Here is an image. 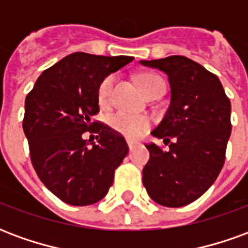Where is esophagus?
<instances>
[{
  "mask_svg": "<svg viewBox=\"0 0 248 248\" xmlns=\"http://www.w3.org/2000/svg\"><path fill=\"white\" fill-rule=\"evenodd\" d=\"M127 145H129L130 151H133V150H134L135 146L138 145V143H137V142H134V140H127Z\"/></svg>",
  "mask_w": 248,
  "mask_h": 248,
  "instance_id": "34e87169",
  "label": "esophagus"
}]
</instances>
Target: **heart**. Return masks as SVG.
<instances>
[{"instance_id": "heart-1", "label": "heart", "mask_w": 248, "mask_h": 248, "mask_svg": "<svg viewBox=\"0 0 248 248\" xmlns=\"http://www.w3.org/2000/svg\"><path fill=\"white\" fill-rule=\"evenodd\" d=\"M115 78L114 76L106 77L98 87V101L101 105H108L113 90ZM163 82L159 77L154 74H143L140 77V86L142 92L147 94L153 87ZM108 124L117 133L122 134L130 140H137L145 134L150 127V121L145 115H134V114L117 111L108 118Z\"/></svg>"}]
</instances>
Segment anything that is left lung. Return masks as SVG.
Instances as JSON below:
<instances>
[{
	"mask_svg": "<svg viewBox=\"0 0 248 248\" xmlns=\"http://www.w3.org/2000/svg\"><path fill=\"white\" fill-rule=\"evenodd\" d=\"M140 62L163 71L171 89L170 106L151 131L169 149L146 145L150 159L143 167V186L158 204L182 207L207 191L223 167L231 103L218 77L190 58Z\"/></svg>",
	"mask_w": 248,
	"mask_h": 248,
	"instance_id": "1",
	"label": "left lung"
}]
</instances>
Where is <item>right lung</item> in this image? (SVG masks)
I'll return each instance as SVG.
<instances>
[{
    "label": "right lung",
    "mask_w": 248,
    "mask_h": 248,
    "mask_svg": "<svg viewBox=\"0 0 248 248\" xmlns=\"http://www.w3.org/2000/svg\"><path fill=\"white\" fill-rule=\"evenodd\" d=\"M134 60L73 53L46 69L25 99L24 133L37 175L62 202L89 206L108 194L129 153L122 135L92 122L101 82ZM95 132L97 142L83 133Z\"/></svg>",
    "instance_id": "1"
}]
</instances>
